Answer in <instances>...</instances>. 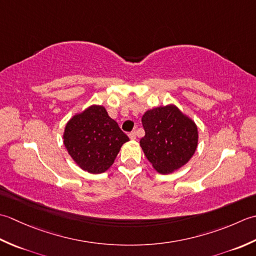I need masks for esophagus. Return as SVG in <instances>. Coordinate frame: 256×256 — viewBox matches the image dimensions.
Masks as SVG:
<instances>
[{"label":"esophagus","instance_id":"1","mask_svg":"<svg viewBox=\"0 0 256 256\" xmlns=\"http://www.w3.org/2000/svg\"><path fill=\"white\" fill-rule=\"evenodd\" d=\"M128 136H129V138H130V139H132V140H134V139H136V132H129V134H128Z\"/></svg>","mask_w":256,"mask_h":256}]
</instances>
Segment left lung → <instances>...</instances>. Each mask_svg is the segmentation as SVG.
<instances>
[{"mask_svg":"<svg viewBox=\"0 0 256 256\" xmlns=\"http://www.w3.org/2000/svg\"><path fill=\"white\" fill-rule=\"evenodd\" d=\"M140 146L154 168L166 174L184 166L196 152L198 128L174 105L146 112Z\"/></svg>","mask_w":256,"mask_h":256,"instance_id":"8db88e82","label":"left lung"}]
</instances>
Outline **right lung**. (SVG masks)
<instances>
[{
    "label": "right lung",
    "instance_id": "right-lung-1",
    "mask_svg": "<svg viewBox=\"0 0 256 256\" xmlns=\"http://www.w3.org/2000/svg\"><path fill=\"white\" fill-rule=\"evenodd\" d=\"M129 140L105 107L90 106L67 122L64 144L82 170L102 174L109 169L122 146Z\"/></svg>",
    "mask_w": 256,
    "mask_h": 256
}]
</instances>
